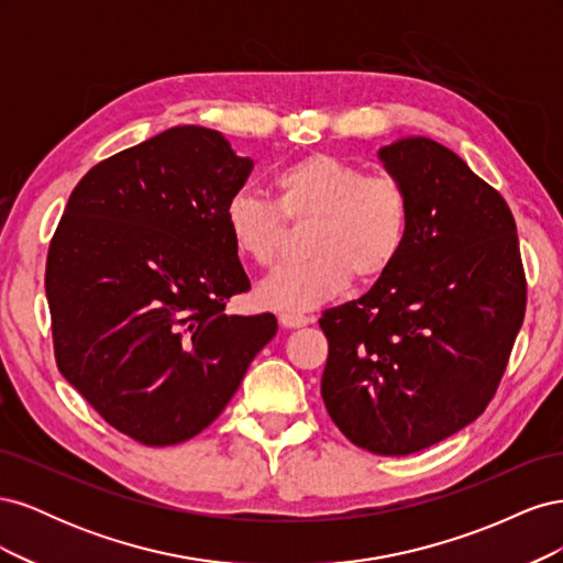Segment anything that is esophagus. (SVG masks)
Returning a JSON list of instances; mask_svg holds the SVG:
<instances>
[{
    "mask_svg": "<svg viewBox=\"0 0 563 563\" xmlns=\"http://www.w3.org/2000/svg\"><path fill=\"white\" fill-rule=\"evenodd\" d=\"M312 321V317H308V314H302V312H282L279 314V323L284 329H300V327H305V323H310Z\"/></svg>",
    "mask_w": 563,
    "mask_h": 563,
    "instance_id": "1",
    "label": "esophagus"
}]
</instances>
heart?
<instances>
[{
  "label": "heart",
  "instance_id": "1",
  "mask_svg": "<svg viewBox=\"0 0 563 563\" xmlns=\"http://www.w3.org/2000/svg\"><path fill=\"white\" fill-rule=\"evenodd\" d=\"M275 203L236 192L225 207L234 251L261 267L277 263L284 220L305 223L298 265L282 267L258 286L261 305L272 310H308L343 294L352 275L368 284L391 269L404 251L411 207L404 187L387 176H366L360 166L314 152L272 176Z\"/></svg>",
  "mask_w": 563,
  "mask_h": 563
}]
</instances>
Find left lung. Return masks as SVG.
Listing matches in <instances>:
<instances>
[{
    "mask_svg": "<svg viewBox=\"0 0 563 563\" xmlns=\"http://www.w3.org/2000/svg\"><path fill=\"white\" fill-rule=\"evenodd\" d=\"M408 197L404 251L368 291L321 314V397L352 444L408 455L484 413L526 312L515 216L424 135L380 147Z\"/></svg>",
    "mask_w": 563,
    "mask_h": 563,
    "instance_id": "1",
    "label": "left lung"
}]
</instances>
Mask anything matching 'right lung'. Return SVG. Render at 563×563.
<instances>
[{
	"instance_id": "add662e5",
	"label": "right lung",
	"mask_w": 563,
	"mask_h": 563,
	"mask_svg": "<svg viewBox=\"0 0 563 563\" xmlns=\"http://www.w3.org/2000/svg\"><path fill=\"white\" fill-rule=\"evenodd\" d=\"M251 168L220 131L166 129L96 164L51 240L56 364L145 446L209 428L277 333L275 314L225 312L251 288L225 228Z\"/></svg>"
}]
</instances>
